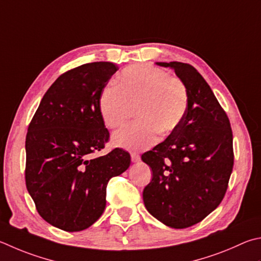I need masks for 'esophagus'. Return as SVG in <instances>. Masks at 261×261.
Listing matches in <instances>:
<instances>
[{"label": "esophagus", "mask_w": 261, "mask_h": 261, "mask_svg": "<svg viewBox=\"0 0 261 261\" xmlns=\"http://www.w3.org/2000/svg\"><path fill=\"white\" fill-rule=\"evenodd\" d=\"M131 161L134 163L139 162V161H140V155L138 153H131Z\"/></svg>", "instance_id": "1"}]
</instances>
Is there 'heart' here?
I'll return each mask as SVG.
<instances>
[{
  "instance_id": "heart-1",
  "label": "heart",
  "mask_w": 261,
  "mask_h": 261,
  "mask_svg": "<svg viewBox=\"0 0 261 261\" xmlns=\"http://www.w3.org/2000/svg\"><path fill=\"white\" fill-rule=\"evenodd\" d=\"M188 90L178 76L149 64L127 66L117 75L115 88L107 87L99 96L101 120L110 129L126 122L131 108L138 121L113 136V144L130 150L146 149L180 124L188 107Z\"/></svg>"
}]
</instances>
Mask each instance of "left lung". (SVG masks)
<instances>
[{"mask_svg":"<svg viewBox=\"0 0 261 261\" xmlns=\"http://www.w3.org/2000/svg\"><path fill=\"white\" fill-rule=\"evenodd\" d=\"M174 69L188 90V107L171 135L141 155L153 178L144 189L146 209L172 228L202 221L224 198L234 165L229 118L210 85L192 65L158 63Z\"/></svg>","mask_w":261,"mask_h":261,"instance_id":"left-lung-1","label":"left lung"}]
</instances>
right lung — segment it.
<instances>
[{"label": "right lung", "instance_id": "add662e5", "mask_svg": "<svg viewBox=\"0 0 261 261\" xmlns=\"http://www.w3.org/2000/svg\"><path fill=\"white\" fill-rule=\"evenodd\" d=\"M117 69L99 61L61 74L28 125L27 191L39 215L59 229L80 231L94 224L105 210L108 181L130 167V154L122 148L91 158L110 140L98 100Z\"/></svg>", "mask_w": 261, "mask_h": 261}]
</instances>
